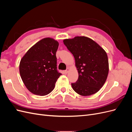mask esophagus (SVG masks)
I'll return each instance as SVG.
<instances>
[{
	"instance_id": "34e87169",
	"label": "esophagus",
	"mask_w": 132,
	"mask_h": 132,
	"mask_svg": "<svg viewBox=\"0 0 132 132\" xmlns=\"http://www.w3.org/2000/svg\"><path fill=\"white\" fill-rule=\"evenodd\" d=\"M69 69L68 68L65 70V73L66 74H67L69 72Z\"/></svg>"
}]
</instances>
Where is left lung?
<instances>
[{
    "instance_id": "1",
    "label": "left lung",
    "mask_w": 132,
    "mask_h": 132,
    "mask_svg": "<svg viewBox=\"0 0 132 132\" xmlns=\"http://www.w3.org/2000/svg\"><path fill=\"white\" fill-rule=\"evenodd\" d=\"M74 55L79 77L71 83L73 90L81 96H90L98 92L104 85L109 70L105 51L93 39L77 36L63 40Z\"/></svg>"
}]
</instances>
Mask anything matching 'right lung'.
<instances>
[{"label":"right lung","mask_w":132,"mask_h":132,"mask_svg":"<svg viewBox=\"0 0 132 132\" xmlns=\"http://www.w3.org/2000/svg\"><path fill=\"white\" fill-rule=\"evenodd\" d=\"M59 43L47 37L28 50L21 59L19 71L26 88L35 95L45 96L53 91L62 74L57 69Z\"/></svg>","instance_id":"1"}]
</instances>
